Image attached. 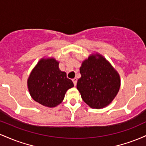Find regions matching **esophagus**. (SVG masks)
<instances>
[{
  "label": "esophagus",
  "instance_id": "34e87169",
  "mask_svg": "<svg viewBox=\"0 0 146 146\" xmlns=\"http://www.w3.org/2000/svg\"><path fill=\"white\" fill-rule=\"evenodd\" d=\"M72 80H73V84H74L75 86H76V84H77V80H77V78H73Z\"/></svg>",
  "mask_w": 146,
  "mask_h": 146
}]
</instances>
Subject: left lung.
<instances>
[{
	"label": "left lung",
	"instance_id": "8db88e82",
	"mask_svg": "<svg viewBox=\"0 0 146 146\" xmlns=\"http://www.w3.org/2000/svg\"><path fill=\"white\" fill-rule=\"evenodd\" d=\"M77 88L90 108L100 109L113 101L121 85L119 74L102 55L93 53L80 68Z\"/></svg>",
	"mask_w": 146,
	"mask_h": 146
}]
</instances>
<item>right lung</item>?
I'll use <instances>...</instances> for the list:
<instances>
[{
	"instance_id": "right-lung-1",
	"label": "right lung",
	"mask_w": 146,
	"mask_h": 146,
	"mask_svg": "<svg viewBox=\"0 0 146 146\" xmlns=\"http://www.w3.org/2000/svg\"><path fill=\"white\" fill-rule=\"evenodd\" d=\"M29 94L34 101L48 108L62 102L66 91L74 86L66 73L60 71L54 58H43L33 68L27 80Z\"/></svg>"
}]
</instances>
